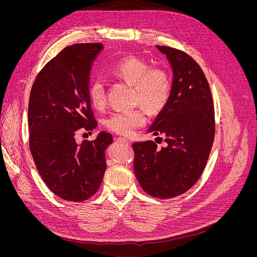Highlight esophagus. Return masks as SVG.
Segmentation results:
<instances>
[{
  "label": "esophagus",
  "mask_w": 257,
  "mask_h": 257,
  "mask_svg": "<svg viewBox=\"0 0 257 257\" xmlns=\"http://www.w3.org/2000/svg\"><path fill=\"white\" fill-rule=\"evenodd\" d=\"M118 141H119V142H123V143H126V144H131L130 141H128L127 139H124V138H119Z\"/></svg>",
  "instance_id": "34e87169"
}]
</instances>
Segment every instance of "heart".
Returning <instances> with one entry per match:
<instances>
[{
    "label": "heart",
    "mask_w": 257,
    "mask_h": 257,
    "mask_svg": "<svg viewBox=\"0 0 257 257\" xmlns=\"http://www.w3.org/2000/svg\"><path fill=\"white\" fill-rule=\"evenodd\" d=\"M107 74L114 79L133 86V100L144 106L148 111L158 112L168 102L171 82L168 74L161 69H150L149 64L137 57H126L115 62ZM88 97L91 105L101 110L106 104L104 84L99 79L93 80L88 86ZM146 123V115L142 109L117 111L105 120L107 129L129 137Z\"/></svg>",
    "instance_id": "heart-1"
}]
</instances>
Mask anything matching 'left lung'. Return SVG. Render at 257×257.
I'll return each instance as SVG.
<instances>
[{
	"label": "left lung",
	"instance_id": "obj_1",
	"mask_svg": "<svg viewBox=\"0 0 257 257\" xmlns=\"http://www.w3.org/2000/svg\"><path fill=\"white\" fill-rule=\"evenodd\" d=\"M173 71L170 97L148 129L163 134L167 146L152 141L136 143L134 173L149 195L170 199L182 195L198 181L211 150L214 110L211 92L199 64L185 53L156 46Z\"/></svg>",
	"mask_w": 257,
	"mask_h": 257
}]
</instances>
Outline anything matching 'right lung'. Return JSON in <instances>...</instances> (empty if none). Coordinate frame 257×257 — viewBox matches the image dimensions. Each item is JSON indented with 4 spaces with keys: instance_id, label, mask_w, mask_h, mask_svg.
<instances>
[{
    "instance_id": "obj_1",
    "label": "right lung",
    "mask_w": 257,
    "mask_h": 257,
    "mask_svg": "<svg viewBox=\"0 0 257 257\" xmlns=\"http://www.w3.org/2000/svg\"><path fill=\"white\" fill-rule=\"evenodd\" d=\"M102 44L63 49L37 75L29 99L30 151L46 185L66 201L81 202L96 194L106 171L105 151L112 136L76 143L81 129L98 126L88 97L91 64Z\"/></svg>"
}]
</instances>
